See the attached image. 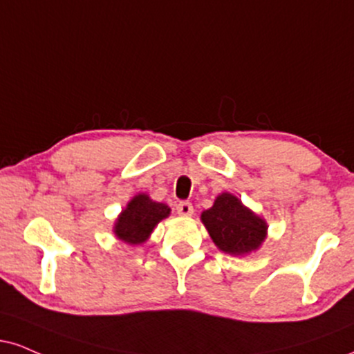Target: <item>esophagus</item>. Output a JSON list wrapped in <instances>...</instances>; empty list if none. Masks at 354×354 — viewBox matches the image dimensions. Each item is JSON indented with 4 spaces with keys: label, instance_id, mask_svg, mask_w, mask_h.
<instances>
[{
    "label": "esophagus",
    "instance_id": "1",
    "mask_svg": "<svg viewBox=\"0 0 354 354\" xmlns=\"http://www.w3.org/2000/svg\"><path fill=\"white\" fill-rule=\"evenodd\" d=\"M176 212L180 216H185V218H188V216H193V204L188 203V201H181L180 204L176 206Z\"/></svg>",
    "mask_w": 354,
    "mask_h": 354
}]
</instances>
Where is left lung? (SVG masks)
<instances>
[{"mask_svg":"<svg viewBox=\"0 0 354 354\" xmlns=\"http://www.w3.org/2000/svg\"><path fill=\"white\" fill-rule=\"evenodd\" d=\"M201 221L212 242L225 254H250L267 237L266 221L231 193L219 194L212 207L203 211Z\"/></svg>","mask_w":354,"mask_h":354,"instance_id":"8db88e82","label":"left lung"}]
</instances>
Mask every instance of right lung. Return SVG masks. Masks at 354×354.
Listing matches in <instances>:
<instances>
[{"label":"right lung","instance_id":"add662e5","mask_svg":"<svg viewBox=\"0 0 354 354\" xmlns=\"http://www.w3.org/2000/svg\"><path fill=\"white\" fill-rule=\"evenodd\" d=\"M169 209L163 203L153 201L148 194L140 193L127 204L115 221L113 232L118 239L130 245L143 244L160 221L168 218Z\"/></svg>","mask_w":354,"mask_h":354}]
</instances>
